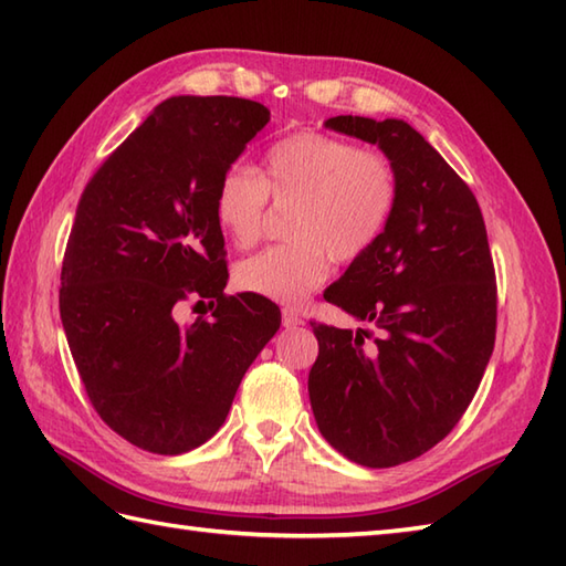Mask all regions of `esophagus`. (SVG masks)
Returning <instances> with one entry per match:
<instances>
[{"label":"esophagus","mask_w":566,"mask_h":566,"mask_svg":"<svg viewBox=\"0 0 566 566\" xmlns=\"http://www.w3.org/2000/svg\"><path fill=\"white\" fill-rule=\"evenodd\" d=\"M282 323H284V328H296V326H302V316L296 314L294 308H284L282 311Z\"/></svg>","instance_id":"obj_1"}]
</instances>
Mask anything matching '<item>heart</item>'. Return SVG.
<instances>
[{
	"mask_svg": "<svg viewBox=\"0 0 566 566\" xmlns=\"http://www.w3.org/2000/svg\"><path fill=\"white\" fill-rule=\"evenodd\" d=\"M268 197L294 207L286 226L294 243L243 260L235 282L243 292L298 304L326 282L328 255L355 262L377 245L396 207V175L381 153L350 140L318 130L284 138L268 153L262 177L231 167L216 189V223L235 248L260 240Z\"/></svg>",
	"mask_w": 566,
	"mask_h": 566,
	"instance_id": "b5f03b06",
	"label": "heart"
}]
</instances>
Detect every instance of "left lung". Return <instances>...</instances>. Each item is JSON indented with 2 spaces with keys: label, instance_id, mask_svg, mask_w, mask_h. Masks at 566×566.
I'll list each match as a JSON object with an SVG mask.
<instances>
[{
  "label": "left lung",
  "instance_id": "1",
  "mask_svg": "<svg viewBox=\"0 0 566 566\" xmlns=\"http://www.w3.org/2000/svg\"><path fill=\"white\" fill-rule=\"evenodd\" d=\"M326 128L377 146L394 167L387 231L323 298L357 328L316 326L308 371L316 426L350 462L416 460L457 426L494 353L496 276L482 209L442 155L401 118L333 116Z\"/></svg>",
  "mask_w": 566,
  "mask_h": 566
}]
</instances>
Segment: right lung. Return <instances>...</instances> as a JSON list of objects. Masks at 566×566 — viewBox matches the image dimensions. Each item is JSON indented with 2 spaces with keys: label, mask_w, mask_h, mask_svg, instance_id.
<instances>
[{
  "label": "right lung",
  "mask_w": 566,
  "mask_h": 566,
  "mask_svg": "<svg viewBox=\"0 0 566 566\" xmlns=\"http://www.w3.org/2000/svg\"><path fill=\"white\" fill-rule=\"evenodd\" d=\"M268 122V106L250 99L170 97L82 191L60 318L92 406L140 450L182 454L207 442L280 331L270 298L223 294L213 213L221 177ZM189 295L217 298L211 322L178 326L176 304Z\"/></svg>",
  "instance_id": "add662e5"
}]
</instances>
